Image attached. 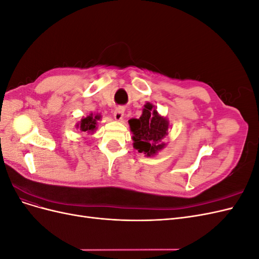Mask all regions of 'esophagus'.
<instances>
[{
	"label": "esophagus",
	"mask_w": 259,
	"mask_h": 259,
	"mask_svg": "<svg viewBox=\"0 0 259 259\" xmlns=\"http://www.w3.org/2000/svg\"><path fill=\"white\" fill-rule=\"evenodd\" d=\"M113 116H114L115 121H122L123 116H124V108L123 107L116 108L113 112Z\"/></svg>",
	"instance_id": "esophagus-1"
}]
</instances>
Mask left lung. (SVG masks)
Returning a JSON list of instances; mask_svg holds the SVG:
<instances>
[{
  "instance_id": "left-lung-1",
  "label": "left lung",
  "mask_w": 259,
  "mask_h": 259,
  "mask_svg": "<svg viewBox=\"0 0 259 259\" xmlns=\"http://www.w3.org/2000/svg\"><path fill=\"white\" fill-rule=\"evenodd\" d=\"M139 119L128 120L132 132L133 147L146 156H154L165 148L162 139L168 134L169 122L165 116L159 114L154 105L147 103Z\"/></svg>"
}]
</instances>
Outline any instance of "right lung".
<instances>
[{"instance_id":"add662e5","label":"right lung","mask_w":259,"mask_h":259,"mask_svg":"<svg viewBox=\"0 0 259 259\" xmlns=\"http://www.w3.org/2000/svg\"><path fill=\"white\" fill-rule=\"evenodd\" d=\"M101 119L99 113H91L88 116L82 117L81 121L75 124V127L79 128L81 132H88L89 134H94L97 130V121Z\"/></svg>"}]
</instances>
